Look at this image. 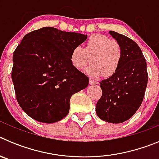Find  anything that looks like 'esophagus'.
Listing matches in <instances>:
<instances>
[{
	"label": "esophagus",
	"mask_w": 159,
	"mask_h": 159,
	"mask_svg": "<svg viewBox=\"0 0 159 159\" xmlns=\"http://www.w3.org/2000/svg\"><path fill=\"white\" fill-rule=\"evenodd\" d=\"M89 84H90V85H96V84H98L99 83L97 82V81L94 80H92V79H90Z\"/></svg>",
	"instance_id": "obj_1"
}]
</instances>
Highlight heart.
<instances>
[{
    "label": "heart",
    "mask_w": 159,
    "mask_h": 159,
    "mask_svg": "<svg viewBox=\"0 0 159 159\" xmlns=\"http://www.w3.org/2000/svg\"><path fill=\"white\" fill-rule=\"evenodd\" d=\"M121 48L117 42L111 40L106 36L95 34L84 43V47H75L70 56L71 64L77 70L86 69V73L92 77L103 75L112 76L119 69L121 63Z\"/></svg>",
    "instance_id": "1"
}]
</instances>
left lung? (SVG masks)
<instances>
[{
    "instance_id": "left-lung-1",
    "label": "left lung",
    "mask_w": 159,
    "mask_h": 159,
    "mask_svg": "<svg viewBox=\"0 0 159 159\" xmlns=\"http://www.w3.org/2000/svg\"><path fill=\"white\" fill-rule=\"evenodd\" d=\"M109 33L121 48V63L115 75L99 83L102 94L95 111L103 121L121 123L141 106L148 81L147 62L134 40L114 31Z\"/></svg>"
}]
</instances>
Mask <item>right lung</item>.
<instances>
[{"instance_id": "add662e5", "label": "right lung", "mask_w": 159, "mask_h": 159, "mask_svg": "<svg viewBox=\"0 0 159 159\" xmlns=\"http://www.w3.org/2000/svg\"><path fill=\"white\" fill-rule=\"evenodd\" d=\"M88 36L43 27L25 35L12 56L16 100L33 119L58 122L69 111L70 99L89 79L71 64L70 56Z\"/></svg>"}]
</instances>
